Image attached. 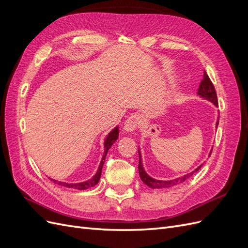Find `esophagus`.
Listing matches in <instances>:
<instances>
[{
	"mask_svg": "<svg viewBox=\"0 0 248 248\" xmlns=\"http://www.w3.org/2000/svg\"><path fill=\"white\" fill-rule=\"evenodd\" d=\"M139 124V119L136 115H130L128 118L126 119L124 123V130L126 132H132L136 130Z\"/></svg>",
	"mask_w": 248,
	"mask_h": 248,
	"instance_id": "obj_1",
	"label": "esophagus"
}]
</instances>
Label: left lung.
<instances>
[{
    "label": "left lung",
    "instance_id": "obj_1",
    "mask_svg": "<svg viewBox=\"0 0 248 248\" xmlns=\"http://www.w3.org/2000/svg\"><path fill=\"white\" fill-rule=\"evenodd\" d=\"M197 95L202 99L212 102L216 108H218V102H217V96H216L214 86H213L211 79L209 78L208 74L206 72H204V78H202L201 84L199 86ZM218 122H219V118H217L216 128H217V126H218ZM211 152H212V150L210 151L209 156H210V154H211ZM139 157H140L139 172H140V177L141 179V181L144 182L146 185H148L149 187H151V188H153V189H155V188H169V187L175 186L179 183H182L183 181H185L186 179H188L189 177H191L194 174V172L198 171L201 169V167L202 166V163L201 166H199L194 170L188 172V174H186L184 176L179 177V178H175V179H171V180H157V179L152 178L151 176H149L147 174V171L145 170L144 164H142V158H141V153H140V147H139Z\"/></svg>",
    "mask_w": 248,
    "mask_h": 248
}]
</instances>
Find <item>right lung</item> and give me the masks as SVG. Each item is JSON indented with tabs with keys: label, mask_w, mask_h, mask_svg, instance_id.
Returning <instances> with one entry per match:
<instances>
[{
	"label": "right lung",
	"mask_w": 248,
	"mask_h": 248,
	"mask_svg": "<svg viewBox=\"0 0 248 248\" xmlns=\"http://www.w3.org/2000/svg\"><path fill=\"white\" fill-rule=\"evenodd\" d=\"M119 138V126L117 125L114 129H111L108 134L107 136L106 140H104V144H103V148H104V152H103V156L101 158V161L99 163V167L98 170H97L96 174L91 178L87 180V181L84 182H79V183H67V182H62V181H58V180L55 179H51V181L54 183H57L59 185H62L65 187H68V188H72V189H77V190H86L90 187H93L95 186L97 183L99 182L100 177H101V170L103 168V164H104V160H106V156L108 152V150L110 149V147L114 145V142L118 140Z\"/></svg>",
	"instance_id": "add662e5"
}]
</instances>
